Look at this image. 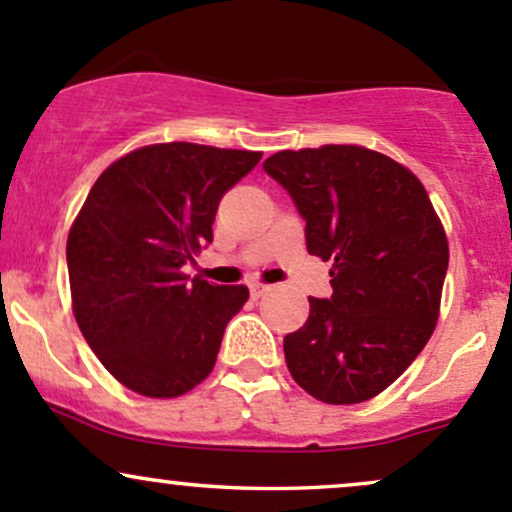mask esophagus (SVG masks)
<instances>
[{"label": "esophagus", "instance_id": "esophagus-1", "mask_svg": "<svg viewBox=\"0 0 512 512\" xmlns=\"http://www.w3.org/2000/svg\"><path fill=\"white\" fill-rule=\"evenodd\" d=\"M267 289H270V287H267V284H260V282L250 284V294H252V297H255V299L262 297V294H265Z\"/></svg>", "mask_w": 512, "mask_h": 512}]
</instances>
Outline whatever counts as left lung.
<instances>
[{
    "mask_svg": "<svg viewBox=\"0 0 512 512\" xmlns=\"http://www.w3.org/2000/svg\"><path fill=\"white\" fill-rule=\"evenodd\" d=\"M306 220V250L333 260L331 299H309L284 336L292 378L326 405L380 395L432 338L449 242L422 181L355 144L284 149L265 161Z\"/></svg>",
    "mask_w": 512,
    "mask_h": 512,
    "instance_id": "8db88e82",
    "label": "left lung"
}]
</instances>
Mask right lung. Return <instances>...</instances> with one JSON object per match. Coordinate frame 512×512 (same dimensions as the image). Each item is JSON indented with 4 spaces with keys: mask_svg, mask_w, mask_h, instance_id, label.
<instances>
[{
    "mask_svg": "<svg viewBox=\"0 0 512 512\" xmlns=\"http://www.w3.org/2000/svg\"><path fill=\"white\" fill-rule=\"evenodd\" d=\"M262 152L166 142L112 161L68 233L73 314L115 380L144 397L186 395L211 375L250 292L188 279L213 240L220 198Z\"/></svg>",
    "mask_w": 512,
    "mask_h": 512,
    "instance_id": "obj_1",
    "label": "right lung"
}]
</instances>
